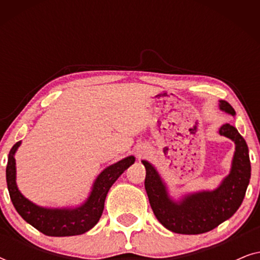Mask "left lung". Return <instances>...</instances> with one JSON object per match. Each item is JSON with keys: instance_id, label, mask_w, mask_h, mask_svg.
<instances>
[{"instance_id": "left-lung-1", "label": "left lung", "mask_w": 260, "mask_h": 260, "mask_svg": "<svg viewBox=\"0 0 260 260\" xmlns=\"http://www.w3.org/2000/svg\"><path fill=\"white\" fill-rule=\"evenodd\" d=\"M220 109L234 116L229 103L220 101ZM219 134L236 143L232 168L214 190L188 194L181 201L170 199L157 170L148 161H142L145 174L144 187L152 212L166 229L180 234H201L212 231L230 219L240 207L251 177L248 148L243 136L230 124H223Z\"/></svg>"}]
</instances>
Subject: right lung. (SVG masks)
Segmentation results:
<instances>
[{
	"mask_svg": "<svg viewBox=\"0 0 260 260\" xmlns=\"http://www.w3.org/2000/svg\"><path fill=\"white\" fill-rule=\"evenodd\" d=\"M20 144L21 142H17L10 149L8 163H7L6 177L10 200L23 220L49 237L79 236L90 231L101 219L109 189L135 162L134 156H129L103 170L94 181L90 197L79 207L45 208L30 202L17 189L14 155Z\"/></svg>",
	"mask_w": 260,
	"mask_h": 260,
	"instance_id": "1",
	"label": "right lung"
}]
</instances>
